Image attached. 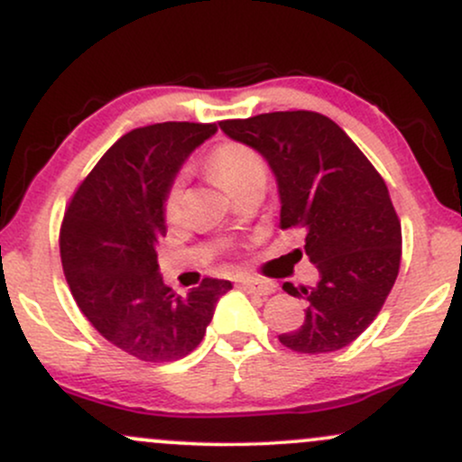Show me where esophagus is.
Returning <instances> with one entry per match:
<instances>
[{"instance_id":"obj_1","label":"esophagus","mask_w":462,"mask_h":462,"mask_svg":"<svg viewBox=\"0 0 462 462\" xmlns=\"http://www.w3.org/2000/svg\"><path fill=\"white\" fill-rule=\"evenodd\" d=\"M238 284L247 291V293L256 295H272L275 291V284L269 282V280H258V278H241Z\"/></svg>"}]
</instances>
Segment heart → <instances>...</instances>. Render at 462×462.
<instances>
[{
	"instance_id": "heart-1",
	"label": "heart",
	"mask_w": 462,
	"mask_h": 462,
	"mask_svg": "<svg viewBox=\"0 0 462 462\" xmlns=\"http://www.w3.org/2000/svg\"><path fill=\"white\" fill-rule=\"evenodd\" d=\"M206 164H208L210 173L217 178V182L235 195L241 189H245L247 184L264 182L267 180V164H264L263 156L254 147L245 145V143H219L208 153ZM161 208L167 224L173 226L182 219L184 182L180 176L173 178L167 184V189H164Z\"/></svg>"
}]
</instances>
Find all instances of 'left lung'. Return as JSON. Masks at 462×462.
Masks as SVG:
<instances>
[{
  "label": "left lung",
  "instance_id": "obj_1",
  "mask_svg": "<svg viewBox=\"0 0 462 462\" xmlns=\"http://www.w3.org/2000/svg\"><path fill=\"white\" fill-rule=\"evenodd\" d=\"M230 139L267 158L280 190V227L304 230L315 286L282 289L309 301L304 323L280 334L284 347L326 354L349 346L378 317L402 261V226L383 176L358 145L312 110L219 121ZM298 261L300 249H295Z\"/></svg>",
  "mask_w": 462,
  "mask_h": 462
}]
</instances>
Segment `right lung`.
Here are the masks:
<instances>
[{
	"label": "right lung",
	"mask_w": 462,
	"mask_h": 462,
	"mask_svg": "<svg viewBox=\"0 0 462 462\" xmlns=\"http://www.w3.org/2000/svg\"><path fill=\"white\" fill-rule=\"evenodd\" d=\"M215 124L167 121L121 136L82 180L60 226V261L82 315L145 363H171L204 338L230 280L204 278L187 298L158 273L162 193Z\"/></svg>",
	"instance_id": "add662e5"
}]
</instances>
